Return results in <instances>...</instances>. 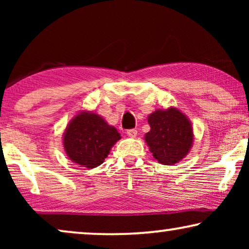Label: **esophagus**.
<instances>
[{"instance_id": "1", "label": "esophagus", "mask_w": 249, "mask_h": 249, "mask_svg": "<svg viewBox=\"0 0 249 249\" xmlns=\"http://www.w3.org/2000/svg\"><path fill=\"white\" fill-rule=\"evenodd\" d=\"M127 135L129 137L135 138L137 136V129H129V130H127Z\"/></svg>"}]
</instances>
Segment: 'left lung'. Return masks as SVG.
I'll return each mask as SVG.
<instances>
[{"instance_id":"obj_1","label":"left lung","mask_w":249,"mask_h":249,"mask_svg":"<svg viewBox=\"0 0 249 249\" xmlns=\"http://www.w3.org/2000/svg\"><path fill=\"white\" fill-rule=\"evenodd\" d=\"M151 131L145 141L153 156L164 165L175 164L182 160L193 144L192 124L185 114L172 107L158 110L148 117Z\"/></svg>"}]
</instances>
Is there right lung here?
I'll use <instances>...</instances> for the list:
<instances>
[{
	"instance_id": "1",
	"label": "right lung",
	"mask_w": 249,
	"mask_h": 249,
	"mask_svg": "<svg viewBox=\"0 0 249 249\" xmlns=\"http://www.w3.org/2000/svg\"><path fill=\"white\" fill-rule=\"evenodd\" d=\"M119 139L120 134L117 129L108 125L100 115L83 112L68 125L63 145L70 160L91 169L104 162Z\"/></svg>"
}]
</instances>
